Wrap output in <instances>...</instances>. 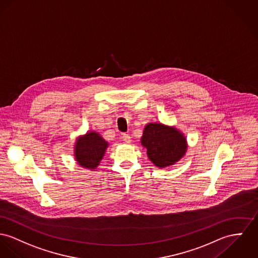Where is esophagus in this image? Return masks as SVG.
I'll return each instance as SVG.
<instances>
[{"mask_svg": "<svg viewBox=\"0 0 258 258\" xmlns=\"http://www.w3.org/2000/svg\"><path fill=\"white\" fill-rule=\"evenodd\" d=\"M121 139H122V140H123L124 142H126V143H130V142L132 141L131 137H130L127 134H123V135L121 136Z\"/></svg>", "mask_w": 258, "mask_h": 258, "instance_id": "esophagus-1", "label": "esophagus"}]
</instances>
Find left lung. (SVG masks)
<instances>
[{"label": "left lung", "mask_w": 258, "mask_h": 258, "mask_svg": "<svg viewBox=\"0 0 258 258\" xmlns=\"http://www.w3.org/2000/svg\"><path fill=\"white\" fill-rule=\"evenodd\" d=\"M141 144L147 149L148 158L159 168L174 165L187 148L181 133L157 122L148 123L144 127Z\"/></svg>", "instance_id": "1"}]
</instances>
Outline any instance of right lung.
<instances>
[{
  "label": "right lung",
  "mask_w": 258,
  "mask_h": 258,
  "mask_svg": "<svg viewBox=\"0 0 258 258\" xmlns=\"http://www.w3.org/2000/svg\"><path fill=\"white\" fill-rule=\"evenodd\" d=\"M108 142L99 134L90 132L77 140L75 155L78 164L83 168L94 170L103 158Z\"/></svg>",
  "instance_id": "obj_1"
}]
</instances>
